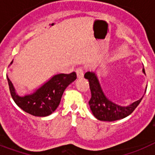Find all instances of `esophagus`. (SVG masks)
Listing matches in <instances>:
<instances>
[{
	"label": "esophagus",
	"mask_w": 155,
	"mask_h": 155,
	"mask_svg": "<svg viewBox=\"0 0 155 155\" xmlns=\"http://www.w3.org/2000/svg\"><path fill=\"white\" fill-rule=\"evenodd\" d=\"M75 72H76V75H77L78 79H81V78L84 77V71H83L82 68H77Z\"/></svg>",
	"instance_id": "1"
}]
</instances>
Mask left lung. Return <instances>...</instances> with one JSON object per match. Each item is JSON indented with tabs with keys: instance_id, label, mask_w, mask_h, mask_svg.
Here are the masks:
<instances>
[{
	"instance_id": "left-lung-1",
	"label": "left lung",
	"mask_w": 155,
	"mask_h": 155,
	"mask_svg": "<svg viewBox=\"0 0 155 155\" xmlns=\"http://www.w3.org/2000/svg\"><path fill=\"white\" fill-rule=\"evenodd\" d=\"M143 73L145 74L143 68ZM84 77L89 81L91 91V98L89 101L91 110L95 118L102 121H115L125 118L135 110L143 97V96L140 99L128 105L116 103L114 100L109 98L104 93L99 80L96 75V71L86 72ZM146 91L147 87L145 92Z\"/></svg>"
}]
</instances>
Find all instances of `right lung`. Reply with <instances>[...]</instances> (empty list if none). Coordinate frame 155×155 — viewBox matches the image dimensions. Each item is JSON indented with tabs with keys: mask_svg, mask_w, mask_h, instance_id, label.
I'll return each mask as SVG.
<instances>
[{
	"mask_svg": "<svg viewBox=\"0 0 155 155\" xmlns=\"http://www.w3.org/2000/svg\"><path fill=\"white\" fill-rule=\"evenodd\" d=\"M7 80L12 97L21 110L35 117H47L57 110L64 91L76 80V74L71 72L53 75L33 92L23 96L18 94L8 75Z\"/></svg>",
	"mask_w": 155,
	"mask_h": 155,
	"instance_id": "right-lung-1",
	"label": "right lung"
}]
</instances>
